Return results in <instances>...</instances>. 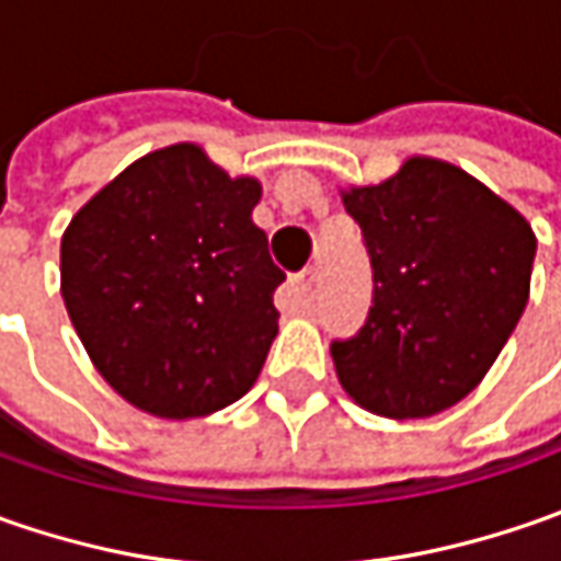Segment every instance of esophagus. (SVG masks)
I'll use <instances>...</instances> for the list:
<instances>
[{"instance_id": "esophagus-1", "label": "esophagus", "mask_w": 561, "mask_h": 561, "mask_svg": "<svg viewBox=\"0 0 561 561\" xmlns=\"http://www.w3.org/2000/svg\"><path fill=\"white\" fill-rule=\"evenodd\" d=\"M314 277H318V271H314L312 265L293 274L290 287H293V296H296V302H302V299L309 296V290H312V284H314Z\"/></svg>"}]
</instances>
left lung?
<instances>
[{
    "label": "left lung",
    "instance_id": "obj_1",
    "mask_svg": "<svg viewBox=\"0 0 561 561\" xmlns=\"http://www.w3.org/2000/svg\"><path fill=\"white\" fill-rule=\"evenodd\" d=\"M371 259V309L334 340L336 377L362 409L427 419L465 399L528 306L537 240L456 164L409 159L390 181L343 193Z\"/></svg>",
    "mask_w": 561,
    "mask_h": 561
}]
</instances>
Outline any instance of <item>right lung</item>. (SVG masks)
Returning <instances> with one entry per match:
<instances>
[{"instance_id": "1", "label": "right lung", "mask_w": 561, "mask_h": 561, "mask_svg": "<svg viewBox=\"0 0 561 561\" xmlns=\"http://www.w3.org/2000/svg\"><path fill=\"white\" fill-rule=\"evenodd\" d=\"M262 186L199 146L142 156L61 237V296L121 397L159 419H199L247 393L277 336L284 271L252 225Z\"/></svg>"}]
</instances>
